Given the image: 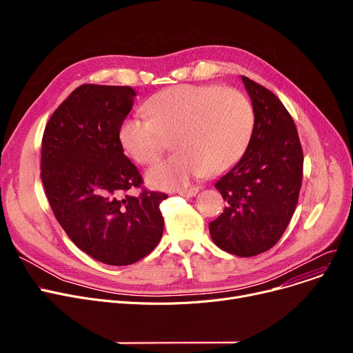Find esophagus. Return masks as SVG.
Instances as JSON below:
<instances>
[{
  "label": "esophagus",
  "mask_w": 353,
  "mask_h": 353,
  "mask_svg": "<svg viewBox=\"0 0 353 353\" xmlns=\"http://www.w3.org/2000/svg\"><path fill=\"white\" fill-rule=\"evenodd\" d=\"M177 193L184 197H193L199 193V188H190V189H179Z\"/></svg>",
  "instance_id": "esophagus-1"
}]
</instances>
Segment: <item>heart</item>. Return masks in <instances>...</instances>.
<instances>
[{"instance_id": "1", "label": "heart", "mask_w": 353, "mask_h": 353, "mask_svg": "<svg viewBox=\"0 0 353 353\" xmlns=\"http://www.w3.org/2000/svg\"><path fill=\"white\" fill-rule=\"evenodd\" d=\"M143 108L147 119H124L119 140L130 157L147 165L163 153V137L172 136L176 153L145 174L156 189L186 186L194 176L226 172L245 154L253 134V105L234 88L174 85L156 92Z\"/></svg>"}]
</instances>
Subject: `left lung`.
I'll list each match as a JSON object with an SVG mask.
<instances>
[{
    "label": "left lung",
    "instance_id": "1",
    "mask_svg": "<svg viewBox=\"0 0 353 353\" xmlns=\"http://www.w3.org/2000/svg\"><path fill=\"white\" fill-rule=\"evenodd\" d=\"M254 111L250 143L214 188L228 201L209 230L217 248L250 257L273 248L298 205L303 152L294 121L273 92L242 76Z\"/></svg>",
    "mask_w": 353,
    "mask_h": 353
}]
</instances>
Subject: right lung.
I'll return each mask as SVG.
<instances>
[{"label": "right lung", "mask_w": 353, "mask_h": 353, "mask_svg": "<svg viewBox=\"0 0 353 353\" xmlns=\"http://www.w3.org/2000/svg\"><path fill=\"white\" fill-rule=\"evenodd\" d=\"M127 85L83 84L54 111L41 147V181L55 219L72 243L111 266L136 263L160 242L167 194L143 190L119 127L133 107Z\"/></svg>", "instance_id": "add662e5"}]
</instances>
